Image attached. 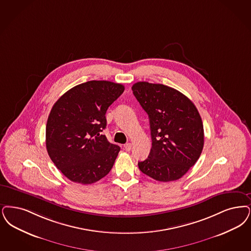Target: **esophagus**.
<instances>
[{"label": "esophagus", "instance_id": "obj_1", "mask_svg": "<svg viewBox=\"0 0 251 251\" xmlns=\"http://www.w3.org/2000/svg\"><path fill=\"white\" fill-rule=\"evenodd\" d=\"M130 149H131V145H130V143H127V144L124 145V150H125V151H130Z\"/></svg>", "mask_w": 251, "mask_h": 251}]
</instances>
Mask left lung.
<instances>
[{"label":"left lung","instance_id":"8db88e82","mask_svg":"<svg viewBox=\"0 0 251 251\" xmlns=\"http://www.w3.org/2000/svg\"><path fill=\"white\" fill-rule=\"evenodd\" d=\"M133 95L147 112L152 148L142 173L161 182L177 180L198 159L203 148V126L194 103L180 91L162 84L137 82Z\"/></svg>","mask_w":251,"mask_h":251}]
</instances>
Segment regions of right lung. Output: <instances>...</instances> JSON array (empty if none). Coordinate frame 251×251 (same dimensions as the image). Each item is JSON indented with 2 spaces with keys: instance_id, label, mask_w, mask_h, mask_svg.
<instances>
[{
  "instance_id": "add662e5",
  "label": "right lung",
  "mask_w": 251,
  "mask_h": 251,
  "mask_svg": "<svg viewBox=\"0 0 251 251\" xmlns=\"http://www.w3.org/2000/svg\"><path fill=\"white\" fill-rule=\"evenodd\" d=\"M123 91L121 84L88 81L54 103L46 128L47 151L68 179L92 184L110 172L121 148L101 131L106 127V111Z\"/></svg>"
}]
</instances>
